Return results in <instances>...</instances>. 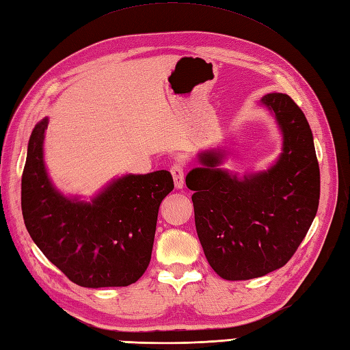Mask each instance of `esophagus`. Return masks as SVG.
Instances as JSON below:
<instances>
[{
    "mask_svg": "<svg viewBox=\"0 0 350 350\" xmlns=\"http://www.w3.org/2000/svg\"><path fill=\"white\" fill-rule=\"evenodd\" d=\"M170 174L174 176V184L176 189L184 187V167L180 163H175V165L170 167Z\"/></svg>",
    "mask_w": 350,
    "mask_h": 350,
    "instance_id": "obj_1",
    "label": "esophagus"
}]
</instances>
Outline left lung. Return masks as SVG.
<instances>
[{"mask_svg": "<svg viewBox=\"0 0 350 350\" xmlns=\"http://www.w3.org/2000/svg\"><path fill=\"white\" fill-rule=\"evenodd\" d=\"M260 105L274 116L282 152L267 170L239 175L220 167L226 150L198 154L185 184L193 190L198 237L211 268L224 280H250L286 265L319 206L321 174L306 115L282 92Z\"/></svg>", "mask_w": 350, "mask_h": 350, "instance_id": "8db88e82", "label": "left lung"}]
</instances>
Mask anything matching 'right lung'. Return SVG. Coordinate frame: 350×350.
I'll return each instance as SVG.
<instances>
[{
    "label": "right lung",
    "mask_w": 350,
    "mask_h": 350,
    "mask_svg": "<svg viewBox=\"0 0 350 350\" xmlns=\"http://www.w3.org/2000/svg\"><path fill=\"white\" fill-rule=\"evenodd\" d=\"M48 122L44 116L36 124L22 174V215L29 237L76 284L98 289L136 283L150 265L159 208L174 190L172 175L127 174L90 200L66 196L44 165Z\"/></svg>",
    "instance_id": "1"
}]
</instances>
